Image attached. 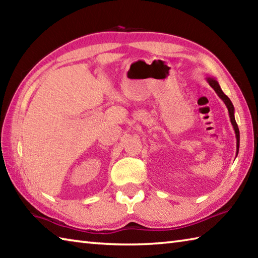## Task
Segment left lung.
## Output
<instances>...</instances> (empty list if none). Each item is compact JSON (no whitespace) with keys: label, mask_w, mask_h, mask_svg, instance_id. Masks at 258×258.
Returning <instances> with one entry per match:
<instances>
[{"label":"left lung","mask_w":258,"mask_h":258,"mask_svg":"<svg viewBox=\"0 0 258 258\" xmlns=\"http://www.w3.org/2000/svg\"><path fill=\"white\" fill-rule=\"evenodd\" d=\"M206 81L207 83L210 84L214 91L216 92V94L220 96L221 100L225 103V105L227 107V111H228V114H229V118H231V123L233 125V128L235 131V136H236V156L238 154V151H239V130H238V126L236 124V120H235V115H234V112H235V108H234V105L233 103L231 102V100L224 94V92L222 91L220 84H218V82L216 81V79L214 78H211V76H207L206 78Z\"/></svg>","instance_id":"8db88e82"}]
</instances>
